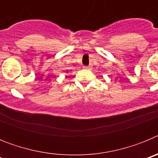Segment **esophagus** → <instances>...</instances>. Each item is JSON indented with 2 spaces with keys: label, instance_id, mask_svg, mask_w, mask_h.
<instances>
[{
  "label": "esophagus",
  "instance_id": "1",
  "mask_svg": "<svg viewBox=\"0 0 158 158\" xmlns=\"http://www.w3.org/2000/svg\"><path fill=\"white\" fill-rule=\"evenodd\" d=\"M84 69H92V66H91V65H88V66H84Z\"/></svg>",
  "mask_w": 158,
  "mask_h": 158
}]
</instances>
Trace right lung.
I'll return each instance as SVG.
<instances>
[{
  "mask_svg": "<svg viewBox=\"0 0 158 158\" xmlns=\"http://www.w3.org/2000/svg\"><path fill=\"white\" fill-rule=\"evenodd\" d=\"M67 72H68V71H67Z\"/></svg>",
  "mask_w": 158,
  "mask_h": 158,
  "instance_id": "add662e5",
  "label": "right lung"
}]
</instances>
